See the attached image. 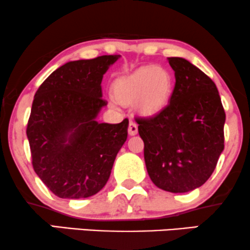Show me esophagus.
Returning a JSON list of instances; mask_svg holds the SVG:
<instances>
[{
  "mask_svg": "<svg viewBox=\"0 0 250 250\" xmlns=\"http://www.w3.org/2000/svg\"><path fill=\"white\" fill-rule=\"evenodd\" d=\"M128 131H129V135H130V136H135V135L137 134V132H138V127H137V125H136L135 122L130 121V123H129Z\"/></svg>",
  "mask_w": 250,
  "mask_h": 250,
  "instance_id": "1",
  "label": "esophagus"
}]
</instances>
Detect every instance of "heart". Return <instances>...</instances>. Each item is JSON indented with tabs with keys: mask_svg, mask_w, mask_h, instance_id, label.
Segmentation results:
<instances>
[{
	"mask_svg": "<svg viewBox=\"0 0 250 250\" xmlns=\"http://www.w3.org/2000/svg\"><path fill=\"white\" fill-rule=\"evenodd\" d=\"M172 86V76L166 69L145 67L116 82L114 93L122 103L137 100L143 114H153L166 106Z\"/></svg>",
	"mask_w": 250,
	"mask_h": 250,
	"instance_id": "b5f03b06",
	"label": "heart"
}]
</instances>
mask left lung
Returning <instances> with one entry per match:
<instances>
[{
  "label": "left lung",
  "mask_w": 250,
  "mask_h": 250,
  "mask_svg": "<svg viewBox=\"0 0 250 250\" xmlns=\"http://www.w3.org/2000/svg\"><path fill=\"white\" fill-rule=\"evenodd\" d=\"M175 74L169 103L138 118L148 176L158 188L187 192L213 173L224 150L225 110L212 80L182 58H168Z\"/></svg>",
  "instance_id": "obj_1"
}]
</instances>
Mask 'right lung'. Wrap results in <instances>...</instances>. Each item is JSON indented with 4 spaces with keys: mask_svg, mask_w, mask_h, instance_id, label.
<instances>
[{
    "mask_svg": "<svg viewBox=\"0 0 250 250\" xmlns=\"http://www.w3.org/2000/svg\"><path fill=\"white\" fill-rule=\"evenodd\" d=\"M119 55L70 61L53 71L34 96L26 135L34 172L60 198H86L108 181L128 136V119L99 123L107 105L102 81Z\"/></svg>",
    "mask_w": 250,
    "mask_h": 250,
    "instance_id": "add662e5",
    "label": "right lung"
}]
</instances>
